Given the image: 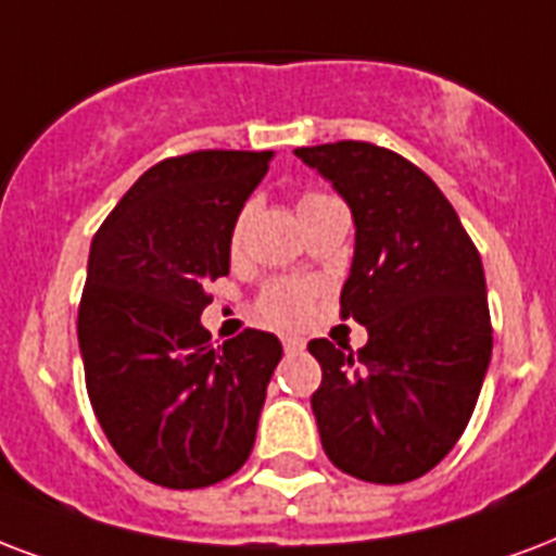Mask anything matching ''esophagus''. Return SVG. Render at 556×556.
<instances>
[{
  "instance_id": "34e87169",
  "label": "esophagus",
  "mask_w": 556,
  "mask_h": 556,
  "mask_svg": "<svg viewBox=\"0 0 556 556\" xmlns=\"http://www.w3.org/2000/svg\"><path fill=\"white\" fill-rule=\"evenodd\" d=\"M303 346H306V341L296 338V334H286V338H282V350H286V353H300Z\"/></svg>"
}]
</instances>
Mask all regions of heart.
I'll list each match as a JSON object with an SVG mask.
<instances>
[{"label": "heart", "mask_w": 556, "mask_h": 556, "mask_svg": "<svg viewBox=\"0 0 556 556\" xmlns=\"http://www.w3.org/2000/svg\"><path fill=\"white\" fill-rule=\"evenodd\" d=\"M324 198H329L326 192H306L300 194L296 201V210L306 212L308 206H315ZM241 236H244V222H236L232 227V248H239ZM308 308H312V288L303 286V282H294V279H274L268 286L262 288L260 300H256V315L265 320V324L274 326H296L300 320H306Z\"/></svg>", "instance_id": "b5f03b06"}]
</instances>
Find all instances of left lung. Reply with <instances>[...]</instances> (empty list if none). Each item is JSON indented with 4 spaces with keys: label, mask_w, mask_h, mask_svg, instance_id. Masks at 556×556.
Returning <instances> with one entry per match:
<instances>
[{
    "label": "left lung",
    "mask_w": 556,
    "mask_h": 556,
    "mask_svg": "<svg viewBox=\"0 0 556 556\" xmlns=\"http://www.w3.org/2000/svg\"><path fill=\"white\" fill-rule=\"evenodd\" d=\"M294 154L353 210L341 317L370 334L358 353L308 341L324 370L320 443L346 476L405 484L455 448L476 410L493 353L484 265L446 194L396 151L344 139Z\"/></svg>",
    "instance_id": "1"
}]
</instances>
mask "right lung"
I'll use <instances>...</instances> for the list:
<instances>
[{"label":"right lung","instance_id":"1","mask_svg":"<svg viewBox=\"0 0 556 556\" xmlns=\"http://www.w3.org/2000/svg\"><path fill=\"white\" fill-rule=\"evenodd\" d=\"M270 151H192L148 168L92 236L78 344L92 410L139 478L201 490L239 472L282 358L277 334L212 344L206 286Z\"/></svg>","mask_w":556,"mask_h":556}]
</instances>
